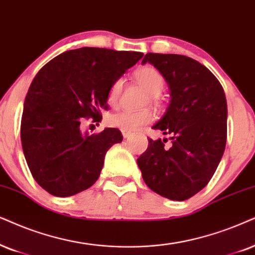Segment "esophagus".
<instances>
[{
    "instance_id": "obj_1",
    "label": "esophagus",
    "mask_w": 255,
    "mask_h": 255,
    "mask_svg": "<svg viewBox=\"0 0 255 255\" xmlns=\"http://www.w3.org/2000/svg\"><path fill=\"white\" fill-rule=\"evenodd\" d=\"M121 133H122V136H124L125 138L129 137L130 135H131V131H129V130H126V129H121Z\"/></svg>"
}]
</instances>
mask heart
Here are the masks:
<instances>
[{"label": "heart", "instance_id": "heart-1", "mask_svg": "<svg viewBox=\"0 0 255 255\" xmlns=\"http://www.w3.org/2000/svg\"><path fill=\"white\" fill-rule=\"evenodd\" d=\"M135 80L138 85L143 87L148 94L151 98L159 95L162 92L163 86H165V77L162 76L159 70L151 66H144L138 68L134 74ZM122 80L119 79L113 82L108 92V104L112 107H115L119 104V99L122 90ZM153 113L150 111H124L117 114H113L108 118V124L113 127L121 128L126 130H136L142 126L149 124L153 120Z\"/></svg>", "mask_w": 255, "mask_h": 255}]
</instances>
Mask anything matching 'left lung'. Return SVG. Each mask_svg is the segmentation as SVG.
I'll use <instances>...</instances> for the list:
<instances>
[{"label":"left lung","mask_w":255,"mask_h":255,"mask_svg":"<svg viewBox=\"0 0 255 255\" xmlns=\"http://www.w3.org/2000/svg\"><path fill=\"white\" fill-rule=\"evenodd\" d=\"M165 77L170 104L153 129L170 135L172 144L148 138L138 156L143 181L163 198L183 201L201 191L214 175L226 147L227 102L218 79L198 61L178 54L148 53Z\"/></svg>","instance_id":"8db88e82"}]
</instances>
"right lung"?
<instances>
[{
  "label": "right lung",
  "instance_id": "add662e5",
  "mask_svg": "<svg viewBox=\"0 0 255 255\" xmlns=\"http://www.w3.org/2000/svg\"><path fill=\"white\" fill-rule=\"evenodd\" d=\"M142 56L83 47L60 54L35 76L24 100L21 141L31 175L49 194L75 195L99 179L107 150L124 137L117 128L82 135L80 125L102 119L113 82Z\"/></svg>",
  "mask_w": 255,
  "mask_h": 255
}]
</instances>
